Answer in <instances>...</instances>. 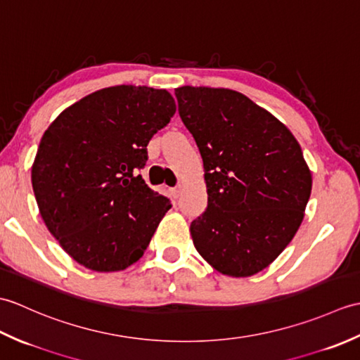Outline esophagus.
Wrapping results in <instances>:
<instances>
[{
	"label": "esophagus",
	"instance_id": "obj_1",
	"mask_svg": "<svg viewBox=\"0 0 360 360\" xmlns=\"http://www.w3.org/2000/svg\"><path fill=\"white\" fill-rule=\"evenodd\" d=\"M181 192H182V188H181V187H174V188H172V195H173L174 198H179Z\"/></svg>",
	"mask_w": 360,
	"mask_h": 360
}]
</instances>
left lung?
Returning a JSON list of instances; mask_svg holds the SVG:
<instances>
[{"mask_svg": "<svg viewBox=\"0 0 360 360\" xmlns=\"http://www.w3.org/2000/svg\"><path fill=\"white\" fill-rule=\"evenodd\" d=\"M178 111L200 148L207 209L190 233L200 255L229 277H250L294 238L312 176L286 125L233 89L181 86Z\"/></svg>", "mask_w": 360, "mask_h": 360, "instance_id": "8db88e82", "label": "left lung"}]
</instances>
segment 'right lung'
Wrapping results in <instances>:
<instances>
[{
	"instance_id": "1",
	"label": "right lung",
	"mask_w": 360,
	"mask_h": 360,
	"mask_svg": "<svg viewBox=\"0 0 360 360\" xmlns=\"http://www.w3.org/2000/svg\"><path fill=\"white\" fill-rule=\"evenodd\" d=\"M174 112L165 89L119 85L68 106L44 131L34 195L48 231L79 264L124 271L148 248L172 204L137 172Z\"/></svg>"
}]
</instances>
